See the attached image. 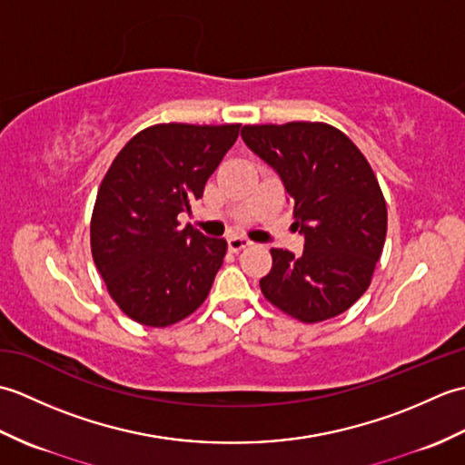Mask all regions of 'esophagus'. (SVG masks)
I'll return each instance as SVG.
<instances>
[{
	"label": "esophagus",
	"instance_id": "esophagus-1",
	"mask_svg": "<svg viewBox=\"0 0 465 465\" xmlns=\"http://www.w3.org/2000/svg\"><path fill=\"white\" fill-rule=\"evenodd\" d=\"M227 245H230L232 252L238 253L243 248H248V245H252V242L248 238H243V235H230V238H227Z\"/></svg>",
	"mask_w": 465,
	"mask_h": 465
}]
</instances>
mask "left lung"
<instances>
[{"mask_svg":"<svg viewBox=\"0 0 465 465\" xmlns=\"http://www.w3.org/2000/svg\"><path fill=\"white\" fill-rule=\"evenodd\" d=\"M253 153L280 173L303 233V253L273 248L263 298L303 323L331 320L370 288L388 207L371 165L348 135L323 122L243 125Z\"/></svg>","mask_w":465,"mask_h":465,"instance_id":"8db88e82","label":"left lung"}]
</instances>
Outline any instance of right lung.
Returning a JSON list of instances; mask_svg holds the SVG:
<instances>
[{
    "mask_svg": "<svg viewBox=\"0 0 465 465\" xmlns=\"http://www.w3.org/2000/svg\"><path fill=\"white\" fill-rule=\"evenodd\" d=\"M242 124H155L115 155L95 197L90 240L107 293L147 328L185 320L205 302L227 242L205 238L177 215L238 140Z\"/></svg>",
    "mask_w": 465,
    "mask_h": 465,
    "instance_id": "1",
    "label": "right lung"
}]
</instances>
